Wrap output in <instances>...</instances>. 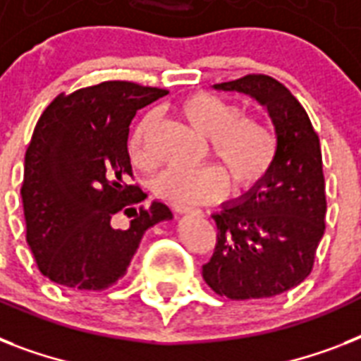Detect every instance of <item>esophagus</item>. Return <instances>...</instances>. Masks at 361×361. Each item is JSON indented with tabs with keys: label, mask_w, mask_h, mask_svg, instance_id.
I'll return each instance as SVG.
<instances>
[{
	"label": "esophagus",
	"mask_w": 361,
	"mask_h": 361,
	"mask_svg": "<svg viewBox=\"0 0 361 361\" xmlns=\"http://www.w3.org/2000/svg\"><path fill=\"white\" fill-rule=\"evenodd\" d=\"M174 209L178 214H191V212H198V209L191 208V206H187V204H176Z\"/></svg>",
	"instance_id": "obj_1"
}]
</instances>
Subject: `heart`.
Returning a JSON list of instances; mask_svg holds the SVG:
<instances>
[{
	"label": "heart",
	"mask_w": 361,
	"mask_h": 361,
	"mask_svg": "<svg viewBox=\"0 0 361 361\" xmlns=\"http://www.w3.org/2000/svg\"><path fill=\"white\" fill-rule=\"evenodd\" d=\"M181 118L209 140V149L226 170L232 185L247 189L268 174L277 153V138L262 118L243 114L236 103L208 92L187 95L178 104ZM157 116L146 114L129 136V157L140 169H152L149 136ZM225 174L217 166L198 170L169 169L153 180V192L170 204H192L219 197Z\"/></svg>",
	"instance_id": "heart-1"
}]
</instances>
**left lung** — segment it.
<instances>
[{
	"instance_id": "left-lung-1",
	"label": "left lung",
	"mask_w": 361,
	"mask_h": 361,
	"mask_svg": "<svg viewBox=\"0 0 361 361\" xmlns=\"http://www.w3.org/2000/svg\"><path fill=\"white\" fill-rule=\"evenodd\" d=\"M215 90L255 97L269 112L277 153L268 174L236 204L214 214L217 241L202 277L215 294L260 300L290 290L313 269L326 228V185L317 130L300 101L268 75Z\"/></svg>"
}]
</instances>
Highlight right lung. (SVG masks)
I'll return each mask as SVG.
<instances>
[{
    "label": "right lung",
    "instance_id": "right-lung-1",
    "mask_svg": "<svg viewBox=\"0 0 361 361\" xmlns=\"http://www.w3.org/2000/svg\"><path fill=\"white\" fill-rule=\"evenodd\" d=\"M166 93L109 80L59 93L41 114L20 195L25 240L44 277L76 290H104L123 277L144 232L172 219L166 204L142 206L147 195L127 183L130 121ZM120 214L129 226L117 225Z\"/></svg>",
    "mask_w": 361,
    "mask_h": 361
}]
</instances>
